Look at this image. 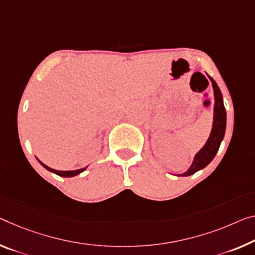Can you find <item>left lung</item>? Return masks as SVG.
<instances>
[{
	"instance_id": "left-lung-1",
	"label": "left lung",
	"mask_w": 255,
	"mask_h": 255,
	"mask_svg": "<svg viewBox=\"0 0 255 255\" xmlns=\"http://www.w3.org/2000/svg\"><path fill=\"white\" fill-rule=\"evenodd\" d=\"M210 80L212 82L215 100L212 131H211V134L209 136V139H207L206 143L204 144V147L195 155L193 164H191L190 167L188 168L185 173L179 174V177L180 175H182V177H188V175L194 174L195 172L202 170V168H204L207 164L212 162V159L214 158V156L217 155V152L219 150V147H220L223 136H225L227 114L225 105H223L222 93L213 78L210 77Z\"/></svg>"
}]
</instances>
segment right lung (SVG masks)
Here are the masks:
<instances>
[{
    "label": "right lung",
    "mask_w": 255,
    "mask_h": 255,
    "mask_svg": "<svg viewBox=\"0 0 255 255\" xmlns=\"http://www.w3.org/2000/svg\"><path fill=\"white\" fill-rule=\"evenodd\" d=\"M37 160H38V159H37ZM38 162H40V164H41V165H42L43 167H45L46 170L50 171V172H52V173L58 174V175H59V177H66V178L75 177V175L80 174V173H82V172H83V171L87 170V167H83V168H78V170H75V171H58V170H53V168L46 166L45 164H43V163L41 162V160H38Z\"/></svg>",
    "instance_id": "1"
}]
</instances>
